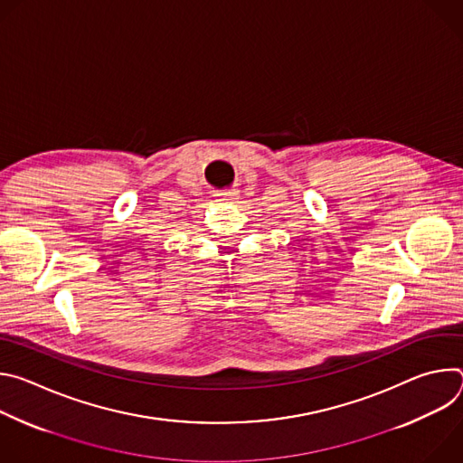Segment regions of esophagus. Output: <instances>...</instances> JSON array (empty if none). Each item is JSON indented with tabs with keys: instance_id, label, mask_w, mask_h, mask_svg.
Wrapping results in <instances>:
<instances>
[{
	"instance_id": "esophagus-1",
	"label": "esophagus",
	"mask_w": 463,
	"mask_h": 463,
	"mask_svg": "<svg viewBox=\"0 0 463 463\" xmlns=\"http://www.w3.org/2000/svg\"><path fill=\"white\" fill-rule=\"evenodd\" d=\"M238 190L236 188H229V190H223V192H218V200L220 202H236L238 200Z\"/></svg>"
}]
</instances>
